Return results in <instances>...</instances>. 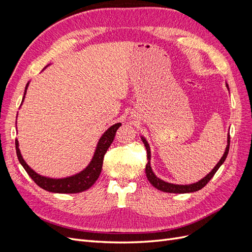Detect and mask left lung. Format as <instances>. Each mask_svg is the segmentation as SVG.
I'll return each instance as SVG.
<instances>
[{
	"mask_svg": "<svg viewBox=\"0 0 252 252\" xmlns=\"http://www.w3.org/2000/svg\"><path fill=\"white\" fill-rule=\"evenodd\" d=\"M226 86L228 88V90H229V87H228V85L226 84ZM141 139L145 145V147H146V150H147V159L148 162L146 164V169H145V171H146V177L148 179V181L151 183V185L156 187L157 189L161 190V191H164V192H169V193H189V192H194V191H197V190L202 189L203 187L206 186V184L212 179L213 175H215V173L218 171V169L220 167V165H222L225 159L227 158V155H228V151H229V146H230V135L228 134V138H227V146H226V149H225V152L223 157L220 158V159L219 161V163L216 165L215 168H213L207 175H206L205 178H203L201 181L196 182V183H193V184H189V185H177V184H171V183H167L161 179H158L157 175L154 173V171H152L151 169V166H150V147H149V144L148 142L146 141V139L143 138V136H141Z\"/></svg>",
	"mask_w": 252,
	"mask_h": 252,
	"instance_id": "8db88e82",
	"label": "left lung"
}]
</instances>
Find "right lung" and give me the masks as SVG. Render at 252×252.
<instances>
[{
	"label": "right lung",
	"instance_id": "right-lung-1",
	"mask_svg": "<svg viewBox=\"0 0 252 252\" xmlns=\"http://www.w3.org/2000/svg\"><path fill=\"white\" fill-rule=\"evenodd\" d=\"M28 84L29 83H27V85L25 87L24 97L26 94ZM24 97H23V101H24ZM121 125H122L121 123L114 124L104 132V134L101 136V139L98 140L94 158L91 159L89 165L83 171L72 175V177H68L64 179H50V178L42 177V175L37 174L35 171H33L32 168H30L24 161V158H23L21 151L19 149L18 140H16L17 156L21 165L24 167V169L29 174V177L34 181V183L37 186H40L44 190H47L49 192H56V193H78V192L85 191V190H87L88 188L93 186L96 182L97 178L100 177V173L102 171L104 156L106 154V151H107V149L110 147L111 143L113 142L114 136H116V132Z\"/></svg>",
	"mask_w": 252,
	"mask_h": 252
}]
</instances>
